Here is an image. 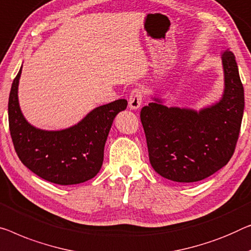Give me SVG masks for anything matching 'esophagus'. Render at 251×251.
I'll return each instance as SVG.
<instances>
[{
	"mask_svg": "<svg viewBox=\"0 0 251 251\" xmlns=\"http://www.w3.org/2000/svg\"><path fill=\"white\" fill-rule=\"evenodd\" d=\"M142 100H143V89L135 88L130 92L128 99V106L130 109H137L141 107Z\"/></svg>",
	"mask_w": 251,
	"mask_h": 251,
	"instance_id": "esophagus-1",
	"label": "esophagus"
}]
</instances>
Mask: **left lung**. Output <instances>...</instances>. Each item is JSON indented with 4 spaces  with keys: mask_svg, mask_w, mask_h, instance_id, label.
Wrapping results in <instances>:
<instances>
[{
    "mask_svg": "<svg viewBox=\"0 0 251 251\" xmlns=\"http://www.w3.org/2000/svg\"><path fill=\"white\" fill-rule=\"evenodd\" d=\"M222 99L200 111L163 106L160 99L141 110L150 163L163 178L195 182L230 161L244 116L245 93L232 51L222 54Z\"/></svg>",
    "mask_w": 251,
    "mask_h": 251,
    "instance_id": "1",
    "label": "left lung"
}]
</instances>
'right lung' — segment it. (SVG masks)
<instances>
[{
    "mask_svg": "<svg viewBox=\"0 0 251 251\" xmlns=\"http://www.w3.org/2000/svg\"><path fill=\"white\" fill-rule=\"evenodd\" d=\"M21 69L9 97V128L21 162L45 180L75 185L92 179L103 161V149L111 124L127 100L97 107L80 123L62 130H43L25 121L19 106L18 85Z\"/></svg>",
    "mask_w": 251,
    "mask_h": 251,
    "instance_id": "1",
    "label": "right lung"
}]
</instances>
